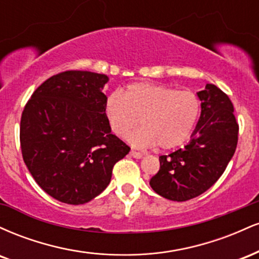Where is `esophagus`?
Returning <instances> with one entry per match:
<instances>
[{
  "label": "esophagus",
  "mask_w": 259,
  "mask_h": 259,
  "mask_svg": "<svg viewBox=\"0 0 259 259\" xmlns=\"http://www.w3.org/2000/svg\"><path fill=\"white\" fill-rule=\"evenodd\" d=\"M130 154H132L134 158H138V159L142 158V157H144V154H142L141 152H138V151H134V150L130 151Z\"/></svg>",
  "instance_id": "34e87169"
}]
</instances>
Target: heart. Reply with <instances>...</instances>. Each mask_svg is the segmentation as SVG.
Segmentation results:
<instances>
[{
  "mask_svg": "<svg viewBox=\"0 0 259 259\" xmlns=\"http://www.w3.org/2000/svg\"><path fill=\"white\" fill-rule=\"evenodd\" d=\"M111 130L124 138L139 124L142 127L127 138L133 146L171 150L191 136L201 114V103L191 91L170 86L135 82L125 92H113L106 101Z\"/></svg>",
  "mask_w": 259,
  "mask_h": 259,
  "instance_id": "1",
  "label": "heart"
}]
</instances>
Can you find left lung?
<instances>
[{
    "label": "left lung",
    "mask_w": 259,
    "mask_h": 259,
    "mask_svg": "<svg viewBox=\"0 0 259 259\" xmlns=\"http://www.w3.org/2000/svg\"><path fill=\"white\" fill-rule=\"evenodd\" d=\"M201 117L191 141L168 156H160L158 173L150 185L157 194L183 202L207 191L224 173L239 140L234 106L225 92L213 84L197 92Z\"/></svg>",
    "instance_id": "1"
}]
</instances>
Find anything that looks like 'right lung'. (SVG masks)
I'll return each mask as SVG.
<instances>
[{
    "label": "right lung",
    "mask_w": 259,
    "mask_h": 259,
    "mask_svg": "<svg viewBox=\"0 0 259 259\" xmlns=\"http://www.w3.org/2000/svg\"><path fill=\"white\" fill-rule=\"evenodd\" d=\"M105 74L67 70L44 81L20 119L23 159L46 194L82 204L108 186L130 147L111 133L106 115Z\"/></svg>",
    "instance_id": "right-lung-1"
}]
</instances>
